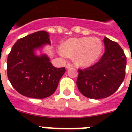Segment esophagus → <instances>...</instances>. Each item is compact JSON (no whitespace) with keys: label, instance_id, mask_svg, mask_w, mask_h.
Masks as SVG:
<instances>
[{"label":"esophagus","instance_id":"obj_1","mask_svg":"<svg viewBox=\"0 0 132 132\" xmlns=\"http://www.w3.org/2000/svg\"><path fill=\"white\" fill-rule=\"evenodd\" d=\"M73 67V65L72 64H71V63H67L66 66V68L67 69H71V68H72Z\"/></svg>","mask_w":132,"mask_h":132}]
</instances>
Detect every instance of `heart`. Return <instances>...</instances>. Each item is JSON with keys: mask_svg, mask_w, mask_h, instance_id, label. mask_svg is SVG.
<instances>
[{"mask_svg": "<svg viewBox=\"0 0 132 132\" xmlns=\"http://www.w3.org/2000/svg\"><path fill=\"white\" fill-rule=\"evenodd\" d=\"M102 49V41L98 38L74 37L63 43L60 54L63 57L75 56L76 62L79 66H90L98 60Z\"/></svg>", "mask_w": 132, "mask_h": 132, "instance_id": "1", "label": "heart"}]
</instances>
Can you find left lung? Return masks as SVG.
<instances>
[{
    "label": "left lung",
    "instance_id": "8db88e82",
    "mask_svg": "<svg viewBox=\"0 0 132 132\" xmlns=\"http://www.w3.org/2000/svg\"><path fill=\"white\" fill-rule=\"evenodd\" d=\"M105 53L93 66L78 70L76 85L82 94L91 99H102L112 95L125 77L127 58L118 44L108 37L103 39Z\"/></svg>",
    "mask_w": 132,
    "mask_h": 132
}]
</instances>
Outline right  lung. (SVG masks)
<instances>
[{"label":"right lung","mask_w":132,"mask_h":132,"mask_svg":"<svg viewBox=\"0 0 132 132\" xmlns=\"http://www.w3.org/2000/svg\"><path fill=\"white\" fill-rule=\"evenodd\" d=\"M51 44L49 33L39 31L19 39L8 54L7 73L11 85L24 96L42 99L52 95L57 88L65 68H56L46 54L41 52Z\"/></svg>","instance_id":"obj_1"}]
</instances>
